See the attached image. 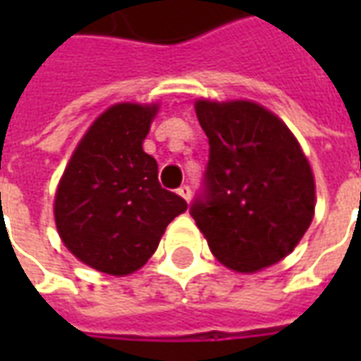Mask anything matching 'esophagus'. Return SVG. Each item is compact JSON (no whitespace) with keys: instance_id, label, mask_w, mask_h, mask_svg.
<instances>
[{"instance_id":"34e87169","label":"esophagus","mask_w":361,"mask_h":361,"mask_svg":"<svg viewBox=\"0 0 361 361\" xmlns=\"http://www.w3.org/2000/svg\"><path fill=\"white\" fill-rule=\"evenodd\" d=\"M178 195H180L181 199H185V201L189 203V199H191V189H189L188 185H183V188L178 189Z\"/></svg>"}]
</instances>
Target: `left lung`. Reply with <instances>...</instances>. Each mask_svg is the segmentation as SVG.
<instances>
[{"instance_id":"obj_1","label":"left lung","mask_w":361,"mask_h":361,"mask_svg":"<svg viewBox=\"0 0 361 361\" xmlns=\"http://www.w3.org/2000/svg\"><path fill=\"white\" fill-rule=\"evenodd\" d=\"M209 137L207 201L191 207L212 255L251 274L290 255L315 214L310 160L282 119L253 100H195Z\"/></svg>"}]
</instances>
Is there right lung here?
Segmentation results:
<instances>
[{
    "mask_svg": "<svg viewBox=\"0 0 361 361\" xmlns=\"http://www.w3.org/2000/svg\"><path fill=\"white\" fill-rule=\"evenodd\" d=\"M158 102H118L77 142L54 197V220L67 250L104 274L127 276L157 251L166 226L188 203L158 183L142 150Z\"/></svg>",
    "mask_w": 361,
    "mask_h": 361,
    "instance_id": "right-lung-1",
    "label": "right lung"
}]
</instances>
